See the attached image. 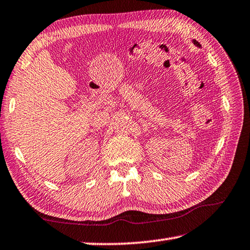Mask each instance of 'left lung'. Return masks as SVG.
<instances>
[{
  "label": "left lung",
  "mask_w": 250,
  "mask_h": 250,
  "mask_svg": "<svg viewBox=\"0 0 250 250\" xmlns=\"http://www.w3.org/2000/svg\"><path fill=\"white\" fill-rule=\"evenodd\" d=\"M194 44H195L196 46H200V43H198V42H196V41H194Z\"/></svg>",
  "instance_id": "1"
}]
</instances>
